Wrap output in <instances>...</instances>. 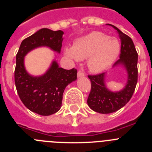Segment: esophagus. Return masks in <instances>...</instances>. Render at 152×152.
I'll list each match as a JSON object with an SVG mask.
<instances>
[{"label": "esophagus", "instance_id": "34e87169", "mask_svg": "<svg viewBox=\"0 0 152 152\" xmlns=\"http://www.w3.org/2000/svg\"><path fill=\"white\" fill-rule=\"evenodd\" d=\"M84 77V74L82 72L79 71V72H77V77Z\"/></svg>", "mask_w": 152, "mask_h": 152}]
</instances>
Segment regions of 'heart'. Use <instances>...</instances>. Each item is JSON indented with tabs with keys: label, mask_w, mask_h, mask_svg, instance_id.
I'll return each instance as SVG.
<instances>
[{
	"label": "heart",
	"mask_w": 152,
	"mask_h": 152,
	"mask_svg": "<svg viewBox=\"0 0 152 152\" xmlns=\"http://www.w3.org/2000/svg\"><path fill=\"white\" fill-rule=\"evenodd\" d=\"M121 45L115 37L101 32H92L76 39L73 47L64 49V54L75 61L87 59L91 72L100 73L112 65L119 56Z\"/></svg>",
	"instance_id": "1"
}]
</instances>
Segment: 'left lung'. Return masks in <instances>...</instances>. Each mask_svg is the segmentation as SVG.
<instances>
[{
	"label": "left lung",
	"instance_id": "8db88e82",
	"mask_svg": "<svg viewBox=\"0 0 152 152\" xmlns=\"http://www.w3.org/2000/svg\"><path fill=\"white\" fill-rule=\"evenodd\" d=\"M107 25L116 29L121 39L120 58L113 65V68H123L127 77L123 89L113 91L106 84L107 73L88 76L91 82V91L88 98V104L92 110L102 114L114 113L124 107L133 94L138 80V54L133 42L116 26L109 23Z\"/></svg>",
	"mask_w": 152,
	"mask_h": 152
}]
</instances>
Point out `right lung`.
<instances>
[{"mask_svg":"<svg viewBox=\"0 0 152 152\" xmlns=\"http://www.w3.org/2000/svg\"><path fill=\"white\" fill-rule=\"evenodd\" d=\"M63 34L61 30L40 29L23 40L16 56L14 79L17 94L26 108L41 116H50L61 109L63 93L68 84L77 80V70L60 68L54 58L45 73L34 76L26 71L24 59L29 52L40 47L59 54Z\"/></svg>","mask_w":152,"mask_h":152,"instance_id":"obj_1","label":"right lung"}]
</instances>
